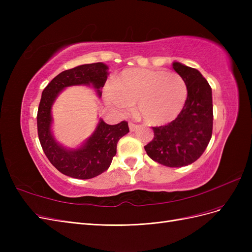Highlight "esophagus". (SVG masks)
Returning <instances> with one entry per match:
<instances>
[{
	"label": "esophagus",
	"mask_w": 252,
	"mask_h": 252,
	"mask_svg": "<svg viewBox=\"0 0 252 252\" xmlns=\"http://www.w3.org/2000/svg\"><path fill=\"white\" fill-rule=\"evenodd\" d=\"M129 129H130V131H134L136 128H138V125L136 124H134V123H132V122H129Z\"/></svg>",
	"instance_id": "obj_1"
}]
</instances>
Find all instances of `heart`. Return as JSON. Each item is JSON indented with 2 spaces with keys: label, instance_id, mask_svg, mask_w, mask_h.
Instances as JSON below:
<instances>
[{
  "label": "heart",
  "instance_id": "obj_1",
  "mask_svg": "<svg viewBox=\"0 0 252 252\" xmlns=\"http://www.w3.org/2000/svg\"><path fill=\"white\" fill-rule=\"evenodd\" d=\"M187 94L186 83L178 73L132 68L121 72L106 100L121 111L136 105V114L145 123L159 126L179 116Z\"/></svg>",
  "mask_w": 252,
  "mask_h": 252
}]
</instances>
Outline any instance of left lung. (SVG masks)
I'll list each match as a JSON object with an SVG mask.
<instances>
[{"instance_id":"obj_1","label":"left lung","mask_w":252,"mask_h":252,"mask_svg":"<svg viewBox=\"0 0 252 252\" xmlns=\"http://www.w3.org/2000/svg\"><path fill=\"white\" fill-rule=\"evenodd\" d=\"M172 68L186 83V103L178 118L169 124L152 127L155 136L144 148L158 164L183 167L195 162L211 139L212 91L199 70L179 62H173Z\"/></svg>"}]
</instances>
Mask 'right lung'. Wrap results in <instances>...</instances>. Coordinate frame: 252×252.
<instances>
[{"label":"right lung","mask_w":252,"mask_h":252,"mask_svg":"<svg viewBox=\"0 0 252 252\" xmlns=\"http://www.w3.org/2000/svg\"><path fill=\"white\" fill-rule=\"evenodd\" d=\"M107 75L108 66L103 63L80 65L58 74L42 93L36 116L41 146L50 163L68 177L87 180L107 170L117 154L119 140L129 132L126 121L108 125L100 120L90 138L75 149L62 146L51 132V107L61 91L69 86L91 85L101 96Z\"/></svg>","instance_id":"obj_1"}]
</instances>
